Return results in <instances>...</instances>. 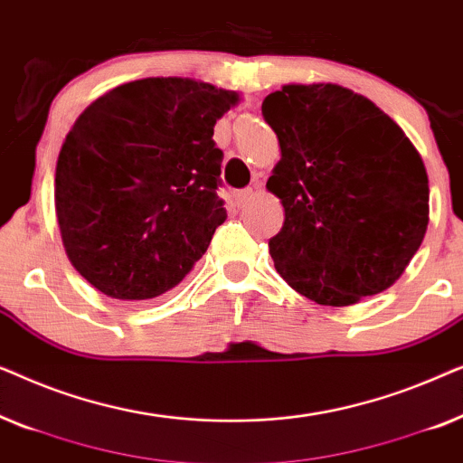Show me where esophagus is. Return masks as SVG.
<instances>
[{"mask_svg":"<svg viewBox=\"0 0 463 463\" xmlns=\"http://www.w3.org/2000/svg\"><path fill=\"white\" fill-rule=\"evenodd\" d=\"M257 194H259V187H246V189H242V192L236 194V204L238 206H244L246 202H250Z\"/></svg>","mask_w":463,"mask_h":463,"instance_id":"esophagus-1","label":"esophagus"}]
</instances>
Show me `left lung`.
Here are the masks:
<instances>
[{
    "label": "left lung",
    "mask_w": 463,
    "mask_h": 463,
    "mask_svg": "<svg viewBox=\"0 0 463 463\" xmlns=\"http://www.w3.org/2000/svg\"><path fill=\"white\" fill-rule=\"evenodd\" d=\"M261 111L282 151L268 179L284 206L269 240L278 274L333 307L390 288L428 230V175L409 137L337 84H287Z\"/></svg>",
    "instance_id": "obj_1"
}]
</instances>
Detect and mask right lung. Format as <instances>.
Wrapping results in <instances>:
<instances>
[{
    "mask_svg": "<svg viewBox=\"0 0 463 463\" xmlns=\"http://www.w3.org/2000/svg\"><path fill=\"white\" fill-rule=\"evenodd\" d=\"M238 92L145 78L75 119L56 162L54 204L69 261L94 288L147 301L175 288L227 219L217 195V119Z\"/></svg>",
    "mask_w": 463,
    "mask_h": 463,
    "instance_id": "obj_1",
    "label": "right lung"
}]
</instances>
